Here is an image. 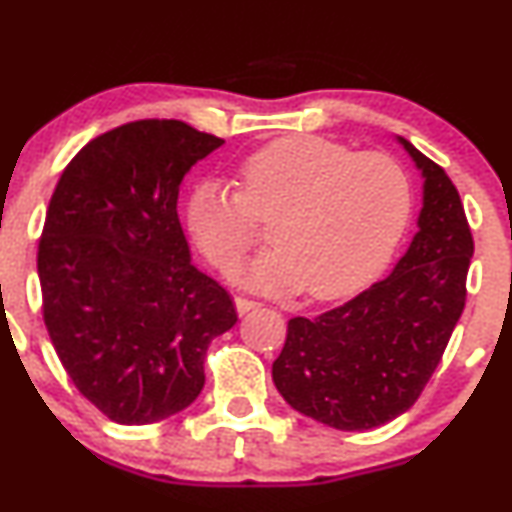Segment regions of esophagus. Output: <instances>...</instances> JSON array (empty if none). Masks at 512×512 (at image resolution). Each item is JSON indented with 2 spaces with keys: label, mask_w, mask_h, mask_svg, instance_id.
Returning <instances> with one entry per match:
<instances>
[{
  "label": "esophagus",
  "mask_w": 512,
  "mask_h": 512,
  "mask_svg": "<svg viewBox=\"0 0 512 512\" xmlns=\"http://www.w3.org/2000/svg\"><path fill=\"white\" fill-rule=\"evenodd\" d=\"M257 307H260V303H257V300H248V298H243V295H238V298H236L238 315H248L250 310H257Z\"/></svg>",
  "instance_id": "obj_1"
}]
</instances>
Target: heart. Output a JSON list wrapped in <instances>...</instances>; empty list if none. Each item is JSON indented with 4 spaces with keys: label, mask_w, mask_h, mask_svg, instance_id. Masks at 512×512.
<instances>
[{
    "label": "heart",
    "mask_w": 512,
    "mask_h": 512,
    "mask_svg": "<svg viewBox=\"0 0 512 512\" xmlns=\"http://www.w3.org/2000/svg\"><path fill=\"white\" fill-rule=\"evenodd\" d=\"M240 193L205 181L188 200V229L214 267L231 269L269 219L272 248L238 272L262 293L305 288L341 298L389 262L410 219V181L381 152L319 135H286L240 164Z\"/></svg>",
    "instance_id": "1"
}]
</instances>
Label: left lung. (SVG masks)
Instances as JSON below:
<instances>
[{
	"instance_id": "obj_1",
	"label": "left lung",
	"mask_w": 512,
	"mask_h": 512,
	"mask_svg": "<svg viewBox=\"0 0 512 512\" xmlns=\"http://www.w3.org/2000/svg\"><path fill=\"white\" fill-rule=\"evenodd\" d=\"M424 178L417 233L393 272L336 310L293 317L272 365L293 410L341 432H365L415 405L465 307L474 252L446 171L398 138Z\"/></svg>"
}]
</instances>
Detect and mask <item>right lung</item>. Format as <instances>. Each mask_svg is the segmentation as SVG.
<instances>
[{
	"label": "right lung",
	"instance_id": "right-lung-1",
	"mask_svg": "<svg viewBox=\"0 0 512 512\" xmlns=\"http://www.w3.org/2000/svg\"><path fill=\"white\" fill-rule=\"evenodd\" d=\"M224 140L174 119L90 140L61 174L38 250L42 315L76 389L119 424L162 422L205 386L231 295L190 262L178 188Z\"/></svg>",
	"mask_w": 512,
	"mask_h": 512
}]
</instances>
